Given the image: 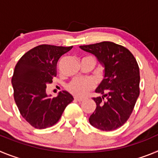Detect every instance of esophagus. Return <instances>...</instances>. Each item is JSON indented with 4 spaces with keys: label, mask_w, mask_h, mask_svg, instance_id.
Segmentation results:
<instances>
[{
    "label": "esophagus",
    "mask_w": 158,
    "mask_h": 158,
    "mask_svg": "<svg viewBox=\"0 0 158 158\" xmlns=\"http://www.w3.org/2000/svg\"><path fill=\"white\" fill-rule=\"evenodd\" d=\"M74 100H76V101L81 102V101H83L84 99H82V98H79V97H74Z\"/></svg>",
    "instance_id": "34e87169"
}]
</instances>
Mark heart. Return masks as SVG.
<instances>
[{
    "label": "heart",
    "instance_id": "heart-1",
    "mask_svg": "<svg viewBox=\"0 0 158 158\" xmlns=\"http://www.w3.org/2000/svg\"><path fill=\"white\" fill-rule=\"evenodd\" d=\"M95 88V82L90 78L77 77L67 85V90L77 96H85Z\"/></svg>",
    "mask_w": 158,
    "mask_h": 158
}]
</instances>
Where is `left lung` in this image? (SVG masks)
I'll list each match as a JSON object with an SVG mask.
<instances>
[{
    "label": "left lung",
    "instance_id": "obj_1",
    "mask_svg": "<svg viewBox=\"0 0 158 158\" xmlns=\"http://www.w3.org/2000/svg\"><path fill=\"white\" fill-rule=\"evenodd\" d=\"M94 54L104 67V77L93 97L96 110L89 121L97 129L111 131L127 121L139 96V67L135 58L126 47L112 42H101L80 46Z\"/></svg>",
    "mask_w": 158,
    "mask_h": 158
}]
</instances>
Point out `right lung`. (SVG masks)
Returning <instances> with one entry per match:
<instances>
[{"instance_id":"1","label":"right lung","mask_w":158,"mask_h":158,"mask_svg":"<svg viewBox=\"0 0 158 158\" xmlns=\"http://www.w3.org/2000/svg\"><path fill=\"white\" fill-rule=\"evenodd\" d=\"M72 47L37 46L25 53L16 65L12 78L14 100L23 118L33 127H52L73 100L66 91L53 98L46 93L47 85L57 75L58 61Z\"/></svg>"}]
</instances>
